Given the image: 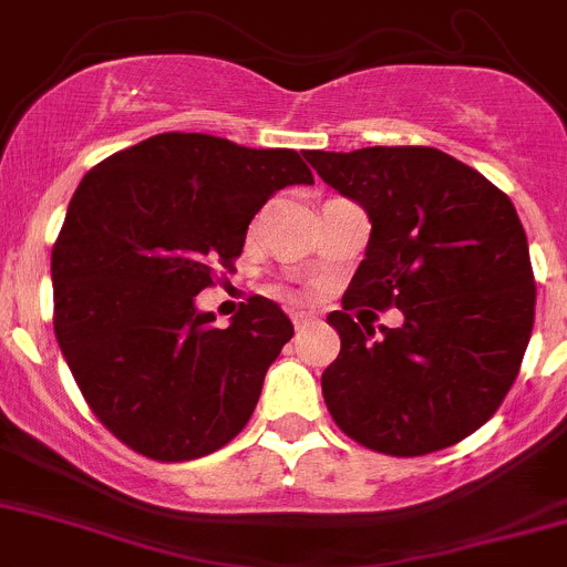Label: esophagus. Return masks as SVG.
I'll list each match as a JSON object with an SVG mask.
<instances>
[{"instance_id":"1","label":"esophagus","mask_w":567,"mask_h":567,"mask_svg":"<svg viewBox=\"0 0 567 567\" xmlns=\"http://www.w3.org/2000/svg\"><path fill=\"white\" fill-rule=\"evenodd\" d=\"M311 320H315V317L306 315V311H295V315H292V322H295V328H298V331H303V328L309 326Z\"/></svg>"}]
</instances>
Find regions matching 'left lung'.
I'll use <instances>...</instances> for the list:
<instances>
[{
	"instance_id": "obj_1",
	"label": "left lung",
	"mask_w": 567,
	"mask_h": 567,
	"mask_svg": "<svg viewBox=\"0 0 567 567\" xmlns=\"http://www.w3.org/2000/svg\"><path fill=\"white\" fill-rule=\"evenodd\" d=\"M306 158L373 225L344 311L328 315L342 339L322 373L333 423L390 456L456 445L501 406L535 326L529 241L512 199L434 147ZM361 305H395L404 326L375 334Z\"/></svg>"
}]
</instances>
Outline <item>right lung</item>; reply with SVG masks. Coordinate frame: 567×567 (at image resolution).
Wrapping results in <instances>:
<instances>
[{
    "label": "right lung",
    "mask_w": 567,
    "mask_h": 567,
    "mask_svg": "<svg viewBox=\"0 0 567 567\" xmlns=\"http://www.w3.org/2000/svg\"><path fill=\"white\" fill-rule=\"evenodd\" d=\"M315 183L295 150L161 133L85 172L52 247L55 337L91 412L158 462L214 454L247 425L295 328L252 295L217 328L194 298L230 272L280 188Z\"/></svg>",
    "instance_id": "obj_1"
}]
</instances>
